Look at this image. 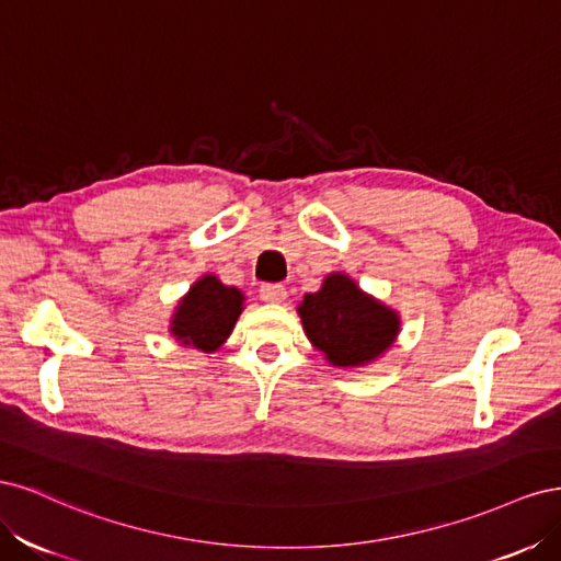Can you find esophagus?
I'll return each instance as SVG.
<instances>
[{
  "instance_id": "esophagus-1",
  "label": "esophagus",
  "mask_w": 561,
  "mask_h": 561,
  "mask_svg": "<svg viewBox=\"0 0 561 561\" xmlns=\"http://www.w3.org/2000/svg\"><path fill=\"white\" fill-rule=\"evenodd\" d=\"M260 297L268 304H280V301H285L287 290H285V285H280V283H264L260 287Z\"/></svg>"
}]
</instances>
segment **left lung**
Returning a JSON list of instances; mask_svg holds the SVG:
<instances>
[{
    "label": "left lung",
    "instance_id": "left-lung-1",
    "mask_svg": "<svg viewBox=\"0 0 561 561\" xmlns=\"http://www.w3.org/2000/svg\"><path fill=\"white\" fill-rule=\"evenodd\" d=\"M299 316L311 344L336 367L375 360L400 328L396 311L360 293L344 274L328 276L318 293L304 297Z\"/></svg>",
    "mask_w": 561,
    "mask_h": 561
}]
</instances>
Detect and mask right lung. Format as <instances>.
Returning a JSON list of instances; mask_svg holds the SVG:
<instances>
[{"instance_id": "right-lung-1", "label": "right lung", "mask_w": 561, "mask_h": 561, "mask_svg": "<svg viewBox=\"0 0 561 561\" xmlns=\"http://www.w3.org/2000/svg\"><path fill=\"white\" fill-rule=\"evenodd\" d=\"M243 311V295L215 276L201 278L186 295L173 318V334L184 346L215 351L231 334Z\"/></svg>"}]
</instances>
